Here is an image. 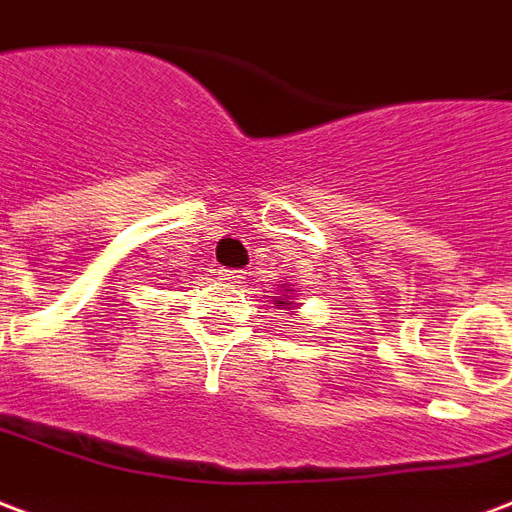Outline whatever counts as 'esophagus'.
I'll return each instance as SVG.
<instances>
[{
    "label": "esophagus",
    "mask_w": 512,
    "mask_h": 512,
    "mask_svg": "<svg viewBox=\"0 0 512 512\" xmlns=\"http://www.w3.org/2000/svg\"><path fill=\"white\" fill-rule=\"evenodd\" d=\"M218 280H224V283H240L242 272L240 270H218Z\"/></svg>",
    "instance_id": "1"
}]
</instances>
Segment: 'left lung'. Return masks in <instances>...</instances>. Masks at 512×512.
<instances>
[{
	"label": "left lung",
	"mask_w": 512,
	"mask_h": 512,
	"mask_svg": "<svg viewBox=\"0 0 512 512\" xmlns=\"http://www.w3.org/2000/svg\"><path fill=\"white\" fill-rule=\"evenodd\" d=\"M288 294H294V288H291V286H283V297L275 299V305L283 307V310H297V302H294V299L288 297Z\"/></svg>",
	"instance_id": "8db88e82"
}]
</instances>
